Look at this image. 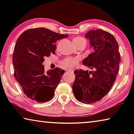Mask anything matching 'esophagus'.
<instances>
[{"label": "esophagus", "mask_w": 134, "mask_h": 134, "mask_svg": "<svg viewBox=\"0 0 134 134\" xmlns=\"http://www.w3.org/2000/svg\"><path fill=\"white\" fill-rule=\"evenodd\" d=\"M67 71H69V72H73V70H67Z\"/></svg>", "instance_id": "obj_1"}]
</instances>
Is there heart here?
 Masks as SVG:
<instances>
[{
    "label": "heart",
    "mask_w": 134,
    "mask_h": 134,
    "mask_svg": "<svg viewBox=\"0 0 134 134\" xmlns=\"http://www.w3.org/2000/svg\"><path fill=\"white\" fill-rule=\"evenodd\" d=\"M72 41L76 47L80 46V45H85L86 46V43H87V41L85 38L80 37L74 38L72 40ZM79 62V58L77 57H69L63 60V64L65 68L71 69V68L75 67L78 64Z\"/></svg>",
    "instance_id": "heart-1"
}]
</instances>
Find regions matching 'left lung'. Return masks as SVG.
<instances>
[{"label":"left lung","mask_w":134,"mask_h":134,"mask_svg":"<svg viewBox=\"0 0 134 134\" xmlns=\"http://www.w3.org/2000/svg\"><path fill=\"white\" fill-rule=\"evenodd\" d=\"M93 51L84 59L83 64L93 71L79 70L74 71L72 92L79 102L91 104L107 94L116 80L121 56L115 38L102 29L89 31L85 35Z\"/></svg>","instance_id":"obj_1"}]
</instances>
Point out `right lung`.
I'll return each mask as SVG.
<instances>
[{
    "mask_svg": "<svg viewBox=\"0 0 134 134\" xmlns=\"http://www.w3.org/2000/svg\"><path fill=\"white\" fill-rule=\"evenodd\" d=\"M68 37L45 28L29 29L18 38L13 55L14 76L28 98L46 102L53 98L65 71H44L45 57L55 54V42Z\"/></svg>",
    "mask_w": 134,
    "mask_h": 134,
    "instance_id": "1",
    "label": "right lung"
}]
</instances>
